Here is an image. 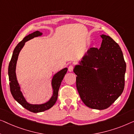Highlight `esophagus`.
<instances>
[{
    "instance_id": "34e87169",
    "label": "esophagus",
    "mask_w": 134,
    "mask_h": 134,
    "mask_svg": "<svg viewBox=\"0 0 134 134\" xmlns=\"http://www.w3.org/2000/svg\"><path fill=\"white\" fill-rule=\"evenodd\" d=\"M74 69V65H70L69 68H68V70H69V71H72Z\"/></svg>"
}]
</instances>
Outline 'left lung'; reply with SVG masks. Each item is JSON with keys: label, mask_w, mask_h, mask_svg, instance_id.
Returning a JSON list of instances; mask_svg holds the SVG:
<instances>
[{"label": "left lung", "mask_w": 134, "mask_h": 134, "mask_svg": "<svg viewBox=\"0 0 134 134\" xmlns=\"http://www.w3.org/2000/svg\"><path fill=\"white\" fill-rule=\"evenodd\" d=\"M101 37V47L90 48L73 70L81 99L98 110L108 108L123 93L126 69L119 45L109 36Z\"/></svg>", "instance_id": "1"}]
</instances>
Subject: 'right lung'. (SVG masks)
I'll use <instances>...</instances> for the list:
<instances>
[{"label": "right lung", "mask_w": 134, "mask_h": 134, "mask_svg": "<svg viewBox=\"0 0 134 134\" xmlns=\"http://www.w3.org/2000/svg\"><path fill=\"white\" fill-rule=\"evenodd\" d=\"M42 33H41L39 31H36L24 37L23 40L20 41L15 47L8 66V76L11 95L15 100L18 101L22 107H24V108L27 109L30 112L34 113L44 112L45 110L50 109L53 105L55 104L58 99L59 87L61 86V82L64 77L67 71V68H65V69L61 70V71H59V72L54 75L52 79V82L53 89V94L48 102L42 104H31L26 101L21 91H20L19 85L16 79V66L17 60H18V55L19 54L20 51L24 47L25 42L34 38L35 37L42 35Z\"/></svg>", "instance_id": "1"}]
</instances>
